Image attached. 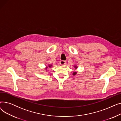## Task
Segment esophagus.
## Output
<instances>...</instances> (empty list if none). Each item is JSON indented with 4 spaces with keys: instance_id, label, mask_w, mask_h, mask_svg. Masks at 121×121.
<instances>
[{
    "instance_id": "1",
    "label": "esophagus",
    "mask_w": 121,
    "mask_h": 121,
    "mask_svg": "<svg viewBox=\"0 0 121 121\" xmlns=\"http://www.w3.org/2000/svg\"><path fill=\"white\" fill-rule=\"evenodd\" d=\"M60 64L61 65H64L66 64V61L64 60H61L60 61Z\"/></svg>"
}]
</instances>
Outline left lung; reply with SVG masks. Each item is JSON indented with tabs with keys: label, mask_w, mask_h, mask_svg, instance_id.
<instances>
[{
	"label": "left lung",
	"mask_w": 121,
	"mask_h": 121,
	"mask_svg": "<svg viewBox=\"0 0 121 121\" xmlns=\"http://www.w3.org/2000/svg\"><path fill=\"white\" fill-rule=\"evenodd\" d=\"M78 67L77 66H74V68H75V69H78ZM77 72H73V75H75L77 74Z\"/></svg>",
	"instance_id": "1"
}]
</instances>
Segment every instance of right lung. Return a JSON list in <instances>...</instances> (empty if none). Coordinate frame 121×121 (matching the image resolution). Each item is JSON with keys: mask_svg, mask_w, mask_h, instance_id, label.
<instances>
[{"mask_svg": "<svg viewBox=\"0 0 121 121\" xmlns=\"http://www.w3.org/2000/svg\"><path fill=\"white\" fill-rule=\"evenodd\" d=\"M52 66V64H48V66H46V70L48 68H50Z\"/></svg>", "mask_w": 121, "mask_h": 121, "instance_id": "right-lung-1", "label": "right lung"}]
</instances>
